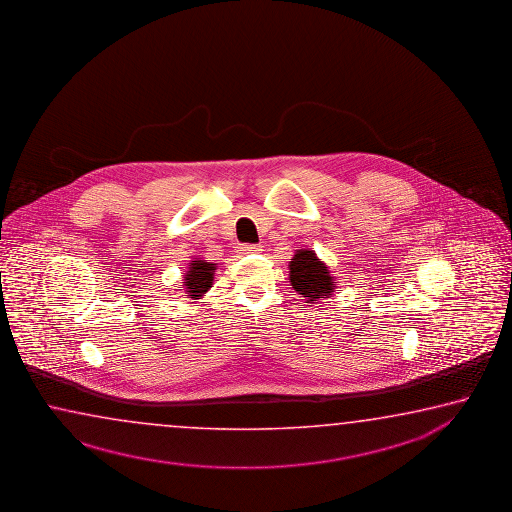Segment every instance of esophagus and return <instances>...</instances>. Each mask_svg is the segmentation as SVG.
Listing matches in <instances>:
<instances>
[{"instance_id":"obj_1","label":"esophagus","mask_w":512,"mask_h":512,"mask_svg":"<svg viewBox=\"0 0 512 512\" xmlns=\"http://www.w3.org/2000/svg\"><path fill=\"white\" fill-rule=\"evenodd\" d=\"M240 249H242L243 252H260L261 245H256V243H243Z\"/></svg>"}]
</instances>
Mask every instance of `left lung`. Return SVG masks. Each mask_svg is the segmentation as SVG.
Segmentation results:
<instances>
[{"label": "left lung", "mask_w": 512, "mask_h": 512, "mask_svg": "<svg viewBox=\"0 0 512 512\" xmlns=\"http://www.w3.org/2000/svg\"><path fill=\"white\" fill-rule=\"evenodd\" d=\"M290 283L307 301H317L334 292V279L312 251L296 252L290 261Z\"/></svg>", "instance_id": "1"}]
</instances>
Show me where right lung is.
<instances>
[{
  "label": "right lung",
  "instance_id": "1",
  "mask_svg": "<svg viewBox=\"0 0 512 512\" xmlns=\"http://www.w3.org/2000/svg\"><path fill=\"white\" fill-rule=\"evenodd\" d=\"M214 263H207L205 260H198L191 263L186 276V289L189 296L198 299L204 296L207 289L213 285Z\"/></svg>",
  "mask_w": 512,
  "mask_h": 512
}]
</instances>
